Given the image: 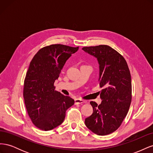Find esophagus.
Listing matches in <instances>:
<instances>
[{
	"label": "esophagus",
	"mask_w": 153,
	"mask_h": 153,
	"mask_svg": "<svg viewBox=\"0 0 153 153\" xmlns=\"http://www.w3.org/2000/svg\"><path fill=\"white\" fill-rule=\"evenodd\" d=\"M85 103V101L84 100H82L81 99H75V105H78V104H82Z\"/></svg>",
	"instance_id": "34e87169"
}]
</instances>
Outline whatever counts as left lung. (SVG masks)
<instances>
[{
	"label": "left lung",
	"mask_w": 153,
	"mask_h": 153,
	"mask_svg": "<svg viewBox=\"0 0 153 153\" xmlns=\"http://www.w3.org/2000/svg\"><path fill=\"white\" fill-rule=\"evenodd\" d=\"M82 50L96 57L100 68L99 82L103 88L102 101H91L93 113L85 120V126L98 135H106L121 126L131 101V78L126 60L108 45L86 47Z\"/></svg>",
	"instance_id": "left-lung-1"
}]
</instances>
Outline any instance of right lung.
<instances>
[{
	"mask_svg": "<svg viewBox=\"0 0 153 153\" xmlns=\"http://www.w3.org/2000/svg\"><path fill=\"white\" fill-rule=\"evenodd\" d=\"M78 47L56 44L40 49L30 63L24 80V98L32 122L41 130L49 131L61 124L66 111L75 101L55 91L67 60Z\"/></svg>",
	"mask_w": 153,
	"mask_h": 153,
	"instance_id": "add662e5",
	"label": "right lung"
}]
</instances>
